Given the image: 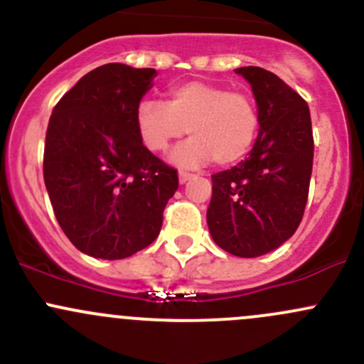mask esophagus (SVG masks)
<instances>
[{
    "label": "esophagus",
    "mask_w": 364,
    "mask_h": 364,
    "mask_svg": "<svg viewBox=\"0 0 364 364\" xmlns=\"http://www.w3.org/2000/svg\"><path fill=\"white\" fill-rule=\"evenodd\" d=\"M192 178H193V174H190V172H185V171L179 172V183H186L188 179H192Z\"/></svg>",
    "instance_id": "esophagus-1"
}]
</instances>
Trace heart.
Returning <instances> with one entry per match:
<instances>
[{
    "mask_svg": "<svg viewBox=\"0 0 364 364\" xmlns=\"http://www.w3.org/2000/svg\"><path fill=\"white\" fill-rule=\"evenodd\" d=\"M135 123L148 149L161 153L188 132L192 139L172 153L181 167L213 160L232 165L252 149L260 127L255 100L220 84L185 80L167 91V102L146 98L137 105Z\"/></svg>",
    "mask_w": 364,
    "mask_h": 364,
    "instance_id": "1",
    "label": "heart"
}]
</instances>
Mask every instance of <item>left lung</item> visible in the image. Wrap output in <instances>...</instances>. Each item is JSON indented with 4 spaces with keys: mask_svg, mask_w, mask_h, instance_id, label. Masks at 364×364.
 I'll list each match as a JSON object with an SVG mask.
<instances>
[{
    "mask_svg": "<svg viewBox=\"0 0 364 364\" xmlns=\"http://www.w3.org/2000/svg\"><path fill=\"white\" fill-rule=\"evenodd\" d=\"M252 84L260 130L248 159L216 172L208 208L213 240L236 257H259L284 245L303 220L314 165L306 102L273 72L241 67Z\"/></svg>",
    "mask_w": 364,
    "mask_h": 364,
    "instance_id": "obj_1",
    "label": "left lung"
}]
</instances>
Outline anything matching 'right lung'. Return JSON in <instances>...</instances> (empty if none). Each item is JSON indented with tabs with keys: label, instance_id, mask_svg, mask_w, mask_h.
Returning a JSON list of instances; mask_svg holds the SVG:
<instances>
[{
	"label": "right lung",
	"instance_id": "add662e5",
	"mask_svg": "<svg viewBox=\"0 0 364 364\" xmlns=\"http://www.w3.org/2000/svg\"><path fill=\"white\" fill-rule=\"evenodd\" d=\"M153 68L109 63L91 70L50 114L43 181L58 223L77 250L127 259L160 234L178 171L153 155L135 112Z\"/></svg>",
	"mask_w": 364,
	"mask_h": 364
}]
</instances>
